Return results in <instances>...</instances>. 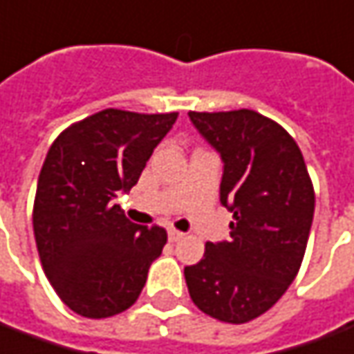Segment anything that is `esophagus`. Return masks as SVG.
Wrapping results in <instances>:
<instances>
[{
	"mask_svg": "<svg viewBox=\"0 0 354 354\" xmlns=\"http://www.w3.org/2000/svg\"><path fill=\"white\" fill-rule=\"evenodd\" d=\"M184 236H185L184 232H178V230H174V228L169 230V239H170V241H180V239H182Z\"/></svg>",
	"mask_w": 354,
	"mask_h": 354,
	"instance_id": "1",
	"label": "esophagus"
}]
</instances>
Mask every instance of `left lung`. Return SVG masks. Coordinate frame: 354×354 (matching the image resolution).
<instances>
[{"mask_svg":"<svg viewBox=\"0 0 354 354\" xmlns=\"http://www.w3.org/2000/svg\"><path fill=\"white\" fill-rule=\"evenodd\" d=\"M189 118L224 160L220 201L234 212L230 241L207 243L185 266L195 306L211 318L245 324L278 303L295 280L315 216V187L297 142L251 109Z\"/></svg>","mask_w":354,"mask_h":354,"instance_id":"1","label":"left lung"}]
</instances>
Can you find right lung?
<instances>
[{"label": "right lung", "mask_w": 354, "mask_h": 354, "mask_svg": "<svg viewBox=\"0 0 354 354\" xmlns=\"http://www.w3.org/2000/svg\"><path fill=\"white\" fill-rule=\"evenodd\" d=\"M178 113L103 109L51 143L32 209L39 261L76 315L109 318L134 305L167 230L140 226L113 205L132 189Z\"/></svg>", "instance_id": "obj_1"}]
</instances>
